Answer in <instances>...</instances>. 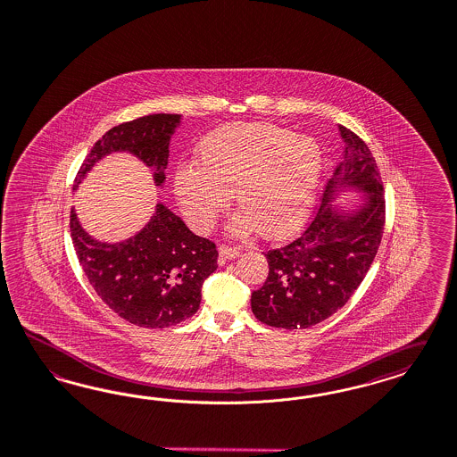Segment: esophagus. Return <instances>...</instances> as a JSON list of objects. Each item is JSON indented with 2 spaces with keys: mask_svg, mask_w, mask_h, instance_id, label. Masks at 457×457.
<instances>
[{
  "mask_svg": "<svg viewBox=\"0 0 457 457\" xmlns=\"http://www.w3.org/2000/svg\"><path fill=\"white\" fill-rule=\"evenodd\" d=\"M239 256V250L237 248H231V246H220V262H226V260H235Z\"/></svg>",
  "mask_w": 457,
  "mask_h": 457,
  "instance_id": "obj_1",
  "label": "esophagus"
}]
</instances>
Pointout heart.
Listing matches in <instances>:
<instances>
[{"instance_id":"obj_1","label":"heart","mask_w":457,"mask_h":457,"mask_svg":"<svg viewBox=\"0 0 457 457\" xmlns=\"http://www.w3.org/2000/svg\"><path fill=\"white\" fill-rule=\"evenodd\" d=\"M195 158L197 165L173 172L177 201L195 229L214 226L229 192L241 211L229 228L235 237L258 229L265 239H284L309 218L322 173L314 138L270 123H231L205 135Z\"/></svg>"}]
</instances>
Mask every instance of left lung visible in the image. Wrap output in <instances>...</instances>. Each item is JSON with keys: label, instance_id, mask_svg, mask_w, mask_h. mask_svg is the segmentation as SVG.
<instances>
[{"label": "left lung", "instance_id": "left-lung-1", "mask_svg": "<svg viewBox=\"0 0 457 457\" xmlns=\"http://www.w3.org/2000/svg\"><path fill=\"white\" fill-rule=\"evenodd\" d=\"M343 160L302 237L265 254L268 277L252 294L254 317L271 328L305 329L339 311L371 267L385 226L377 162L366 143L339 126ZM346 193L358 198L337 202Z\"/></svg>", "mask_w": 457, "mask_h": 457}]
</instances>
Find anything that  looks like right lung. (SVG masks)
<instances>
[{
    "label": "right lung",
    "instance_id": "obj_1",
    "mask_svg": "<svg viewBox=\"0 0 457 457\" xmlns=\"http://www.w3.org/2000/svg\"><path fill=\"white\" fill-rule=\"evenodd\" d=\"M180 114H150L114 126L96 142L74 182L82 180L111 154H129L150 169L155 187L163 189L169 146ZM71 237L79 263L96 294L128 322L163 329L197 312L205 278L218 268V250L195 237L186 222L163 204L138 233L116 243L91 237L71 211Z\"/></svg>",
    "mask_w": 457,
    "mask_h": 457
}]
</instances>
